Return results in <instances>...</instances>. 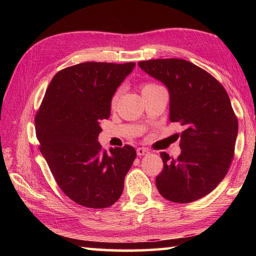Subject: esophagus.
I'll return each mask as SVG.
<instances>
[{
  "instance_id": "esophagus-1",
  "label": "esophagus",
  "mask_w": 256,
  "mask_h": 256,
  "mask_svg": "<svg viewBox=\"0 0 256 256\" xmlns=\"http://www.w3.org/2000/svg\"><path fill=\"white\" fill-rule=\"evenodd\" d=\"M149 154H150V151L146 148H138L136 149V154L138 156V157H141V156H146Z\"/></svg>"
}]
</instances>
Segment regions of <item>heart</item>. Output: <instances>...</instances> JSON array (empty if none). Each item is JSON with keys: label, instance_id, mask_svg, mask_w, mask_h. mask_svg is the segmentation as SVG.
Masks as SVG:
<instances>
[{"label": "heart", "instance_id": "heart-1", "mask_svg": "<svg viewBox=\"0 0 256 256\" xmlns=\"http://www.w3.org/2000/svg\"><path fill=\"white\" fill-rule=\"evenodd\" d=\"M154 86H157V84H144V88H142V92L146 89H150V88H154ZM116 98H118V94H115L114 98H112V104L116 102Z\"/></svg>", "mask_w": 256, "mask_h": 256}]
</instances>
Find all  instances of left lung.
<instances>
[{
	"mask_svg": "<svg viewBox=\"0 0 256 256\" xmlns=\"http://www.w3.org/2000/svg\"><path fill=\"white\" fill-rule=\"evenodd\" d=\"M138 66L167 86L170 122L184 126L177 159L160 154L159 193L176 203L198 200L224 178L234 157L238 120L230 99L214 76L188 60H150Z\"/></svg>",
	"mask_w": 256,
	"mask_h": 256,
	"instance_id": "left-lung-1",
	"label": "left lung"
}]
</instances>
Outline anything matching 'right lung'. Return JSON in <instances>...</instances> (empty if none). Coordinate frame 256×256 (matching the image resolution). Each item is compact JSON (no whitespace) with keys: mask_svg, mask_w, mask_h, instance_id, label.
Listing matches in <instances>:
<instances>
[{"mask_svg":"<svg viewBox=\"0 0 256 256\" xmlns=\"http://www.w3.org/2000/svg\"><path fill=\"white\" fill-rule=\"evenodd\" d=\"M134 66L86 62L64 68L52 79L36 115L40 152L60 188L80 206L102 209L122 196L136 149L124 146L107 152L98 136L112 96Z\"/></svg>","mask_w":256,"mask_h":256,"instance_id":"add662e5","label":"right lung"}]
</instances>
